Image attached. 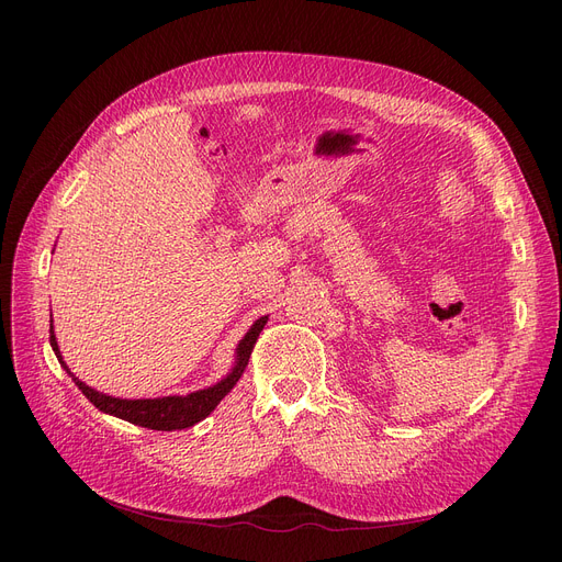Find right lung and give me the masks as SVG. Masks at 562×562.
I'll return each instance as SVG.
<instances>
[{
  "label": "right lung",
  "mask_w": 562,
  "mask_h": 562,
  "mask_svg": "<svg viewBox=\"0 0 562 562\" xmlns=\"http://www.w3.org/2000/svg\"><path fill=\"white\" fill-rule=\"evenodd\" d=\"M266 321H269V316H259L250 326V330L244 335V339L234 350V367L229 369V373L225 378H221L212 387L191 392L187 396L115 398V396L102 394L93 387H88L86 382H81L68 369V364L64 362V356H61V348H58L52 321H49V344H52V350H54L58 364L68 371V375L75 380V385L81 390V394L91 401L100 412H104V415H111V417H117V419L143 426V428H150V430H182V428H189V426L202 422L204 417H210V412H214L216 405L232 392L236 382H239V378L244 375V371L248 367L255 341L266 326Z\"/></svg>",
  "instance_id": "1"
}]
</instances>
